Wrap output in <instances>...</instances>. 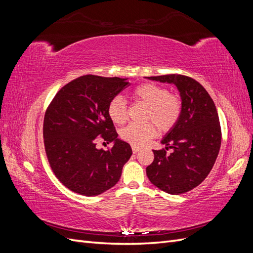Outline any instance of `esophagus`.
I'll return each instance as SVG.
<instances>
[{"label": "esophagus", "mask_w": 253, "mask_h": 253, "mask_svg": "<svg viewBox=\"0 0 253 253\" xmlns=\"http://www.w3.org/2000/svg\"><path fill=\"white\" fill-rule=\"evenodd\" d=\"M132 151H133V153H134V154H136V153L139 151V148H137V147H135V145H132Z\"/></svg>", "instance_id": "34e87169"}]
</instances>
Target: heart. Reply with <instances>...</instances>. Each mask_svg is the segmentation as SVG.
<instances>
[{
  "instance_id": "b5f03b06",
  "label": "heart",
  "mask_w": 253,
  "mask_h": 253,
  "mask_svg": "<svg viewBox=\"0 0 253 253\" xmlns=\"http://www.w3.org/2000/svg\"><path fill=\"white\" fill-rule=\"evenodd\" d=\"M133 96L145 106L143 125H128L121 129L120 137L135 147H140L157 133H167L177 125L182 104L177 95L169 93L166 87L155 83H143L137 86ZM108 115L115 125H124L127 120V106L120 96L114 97L108 104Z\"/></svg>"
}]
</instances>
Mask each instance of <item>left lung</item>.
<instances>
[{
  "instance_id": "1",
  "label": "left lung",
  "mask_w": 253,
  "mask_h": 253,
  "mask_svg": "<svg viewBox=\"0 0 253 253\" xmlns=\"http://www.w3.org/2000/svg\"><path fill=\"white\" fill-rule=\"evenodd\" d=\"M147 78L175 84L182 101L177 125L162 141L166 149L153 150L154 160L147 167V175L153 185L167 193H186L206 179L217 158L221 129L215 104L202 84L188 76ZM169 149L171 153H167Z\"/></svg>"
}]
</instances>
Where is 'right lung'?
<instances>
[{"label": "right lung", "mask_w": 253, "mask_h": 253, "mask_svg": "<svg viewBox=\"0 0 253 253\" xmlns=\"http://www.w3.org/2000/svg\"><path fill=\"white\" fill-rule=\"evenodd\" d=\"M129 85L126 79L85 75L60 88L45 112V153L56 177L75 193L99 195L118 182L132 155L131 145L117 138L108 104ZM114 141L108 151L96 142Z\"/></svg>", "instance_id": "add662e5"}]
</instances>
